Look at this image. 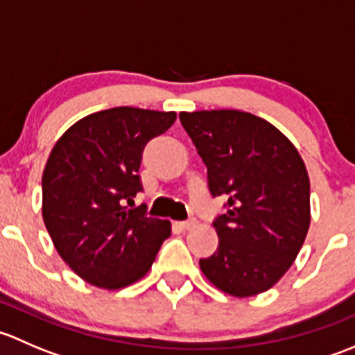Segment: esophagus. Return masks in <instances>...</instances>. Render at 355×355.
Wrapping results in <instances>:
<instances>
[{
  "label": "esophagus",
  "instance_id": "esophagus-1",
  "mask_svg": "<svg viewBox=\"0 0 355 355\" xmlns=\"http://www.w3.org/2000/svg\"><path fill=\"white\" fill-rule=\"evenodd\" d=\"M196 225H198V221H196L194 218H191V220L180 221V223H178V227H180L182 230H192V228H194Z\"/></svg>",
  "mask_w": 355,
  "mask_h": 355
}]
</instances>
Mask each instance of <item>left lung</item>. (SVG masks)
<instances>
[{
	"instance_id": "obj_1",
	"label": "left lung",
	"mask_w": 355,
	"mask_h": 355,
	"mask_svg": "<svg viewBox=\"0 0 355 355\" xmlns=\"http://www.w3.org/2000/svg\"><path fill=\"white\" fill-rule=\"evenodd\" d=\"M207 168L213 198L227 199L213 227L220 245L199 261L207 280L235 297L271 288L292 266L311 221L309 177L292 142L256 114L180 113Z\"/></svg>"
}]
</instances>
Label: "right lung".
Instances as JSON below:
<instances>
[{
  "label": "right lung",
  "mask_w": 355,
  "mask_h": 355,
  "mask_svg": "<svg viewBox=\"0 0 355 355\" xmlns=\"http://www.w3.org/2000/svg\"><path fill=\"white\" fill-rule=\"evenodd\" d=\"M175 111L118 106L82 118L53 148L42 173V218L56 250L89 284L121 288L144 277L170 221L134 206L142 153Z\"/></svg>",
  "instance_id": "obj_1"
}]
</instances>
